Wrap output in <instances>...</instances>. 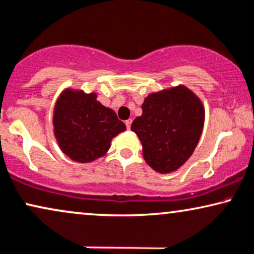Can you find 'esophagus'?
<instances>
[{"instance_id": "34e87169", "label": "esophagus", "mask_w": 254, "mask_h": 254, "mask_svg": "<svg viewBox=\"0 0 254 254\" xmlns=\"http://www.w3.org/2000/svg\"><path fill=\"white\" fill-rule=\"evenodd\" d=\"M131 124H132V120H131V118H129V120H127V121H125V125H127V130H130V127H131Z\"/></svg>"}]
</instances>
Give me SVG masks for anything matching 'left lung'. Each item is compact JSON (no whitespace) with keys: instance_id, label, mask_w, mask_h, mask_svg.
<instances>
[{"instance_id":"8db88e82","label":"left lung","mask_w":254,"mask_h":254,"mask_svg":"<svg viewBox=\"0 0 254 254\" xmlns=\"http://www.w3.org/2000/svg\"><path fill=\"white\" fill-rule=\"evenodd\" d=\"M142 116L131 130L143 146V157L155 171H177L190 158L204 127V105L185 85L152 92L144 99Z\"/></svg>"}]
</instances>
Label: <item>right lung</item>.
Wrapping results in <instances>:
<instances>
[{"label":"right lung","mask_w":254,"mask_h":254,"mask_svg":"<svg viewBox=\"0 0 254 254\" xmlns=\"http://www.w3.org/2000/svg\"><path fill=\"white\" fill-rule=\"evenodd\" d=\"M54 134L60 149L73 162L91 163L107 155L112 138L127 130L97 94L64 89L54 108Z\"/></svg>","instance_id":"obj_1"}]
</instances>
